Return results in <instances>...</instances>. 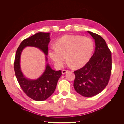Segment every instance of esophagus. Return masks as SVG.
I'll return each mask as SVG.
<instances>
[{
  "instance_id": "esophagus-1",
  "label": "esophagus",
  "mask_w": 124,
  "mask_h": 124,
  "mask_svg": "<svg viewBox=\"0 0 124 124\" xmlns=\"http://www.w3.org/2000/svg\"><path fill=\"white\" fill-rule=\"evenodd\" d=\"M69 71V70H62V74H65V73H66L67 72H68Z\"/></svg>"
}]
</instances>
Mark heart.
Instances as JSON below:
<instances>
[{
  "label": "heart",
  "mask_w": 124,
  "mask_h": 124,
  "mask_svg": "<svg viewBox=\"0 0 124 124\" xmlns=\"http://www.w3.org/2000/svg\"><path fill=\"white\" fill-rule=\"evenodd\" d=\"M93 41L81 36H65L52 46L49 55L55 65L62 68L67 60L74 68L84 65L91 58L93 50Z\"/></svg>",
  "instance_id": "b5f03b06"
}]
</instances>
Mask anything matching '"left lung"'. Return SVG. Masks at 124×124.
Returning <instances> with one entry per match:
<instances>
[{"mask_svg": "<svg viewBox=\"0 0 124 124\" xmlns=\"http://www.w3.org/2000/svg\"><path fill=\"white\" fill-rule=\"evenodd\" d=\"M95 39L94 54L82 68L74 71L75 90L81 95L91 97L98 94L109 82L112 70V54L102 37L88 31Z\"/></svg>", "mask_w": 124, "mask_h": 124, "instance_id": "left-lung-1", "label": "left lung"}]
</instances>
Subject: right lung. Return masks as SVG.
Instances as JSON below:
<instances>
[{
    "label": "right lung",
    "instance_id": "obj_1",
    "mask_svg": "<svg viewBox=\"0 0 124 124\" xmlns=\"http://www.w3.org/2000/svg\"><path fill=\"white\" fill-rule=\"evenodd\" d=\"M50 32H38L24 40L16 52L14 62L15 74L20 87L29 98L36 101H43L54 93L62 71H55L48 64L43 74L38 79L30 80L22 73L20 61L21 52L27 46H35L42 50L46 55L48 54V44L50 42ZM47 60V57H46Z\"/></svg>",
    "mask_w": 124,
    "mask_h": 124
}]
</instances>
